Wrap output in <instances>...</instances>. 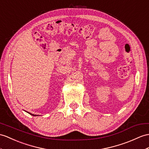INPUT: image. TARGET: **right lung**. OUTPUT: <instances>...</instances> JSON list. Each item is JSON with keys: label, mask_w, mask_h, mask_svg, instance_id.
Here are the masks:
<instances>
[{"label": "right lung", "mask_w": 149, "mask_h": 149, "mask_svg": "<svg viewBox=\"0 0 149 149\" xmlns=\"http://www.w3.org/2000/svg\"><path fill=\"white\" fill-rule=\"evenodd\" d=\"M28 113H29L30 114H31V115H32V116H38V115H35V114H31V113H30V112H28Z\"/></svg>", "instance_id": "1"}]
</instances>
